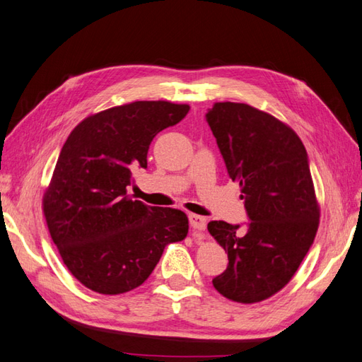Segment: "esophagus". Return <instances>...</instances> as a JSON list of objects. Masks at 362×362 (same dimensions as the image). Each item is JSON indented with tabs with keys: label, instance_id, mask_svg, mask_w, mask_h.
<instances>
[{
	"label": "esophagus",
	"instance_id": "obj_1",
	"mask_svg": "<svg viewBox=\"0 0 362 362\" xmlns=\"http://www.w3.org/2000/svg\"><path fill=\"white\" fill-rule=\"evenodd\" d=\"M188 219H189V225H191L192 230H194V231H205V228H206V219H205L204 216L189 214Z\"/></svg>",
	"mask_w": 362,
	"mask_h": 362
}]
</instances>
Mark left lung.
<instances>
[{"mask_svg":"<svg viewBox=\"0 0 362 362\" xmlns=\"http://www.w3.org/2000/svg\"><path fill=\"white\" fill-rule=\"evenodd\" d=\"M205 117L250 221L243 230L208 223L228 253L213 285L225 298L253 304L284 288L313 245L319 208L308 156L295 131L250 105L216 103Z\"/></svg>","mask_w":362,"mask_h":362,"instance_id":"8db88e82","label":"left lung"}]
</instances>
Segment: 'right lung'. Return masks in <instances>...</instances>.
<instances>
[{
	"label": "right lung",
	"mask_w": 362,
	"mask_h": 362,
	"mask_svg": "<svg viewBox=\"0 0 362 362\" xmlns=\"http://www.w3.org/2000/svg\"><path fill=\"white\" fill-rule=\"evenodd\" d=\"M188 111V105L134 102L88 117L67 137L43 211L67 270L89 290L137 288L168 243L187 238V214L132 200L126 187L136 168L148 166L153 139Z\"/></svg>",
	"instance_id": "obj_1"
}]
</instances>
